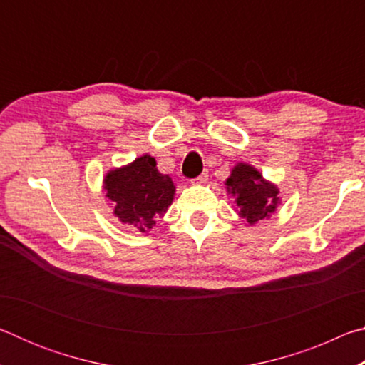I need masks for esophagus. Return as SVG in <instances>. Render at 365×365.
Segmentation results:
<instances>
[{
  "label": "esophagus",
  "mask_w": 365,
  "mask_h": 365,
  "mask_svg": "<svg viewBox=\"0 0 365 365\" xmlns=\"http://www.w3.org/2000/svg\"><path fill=\"white\" fill-rule=\"evenodd\" d=\"M207 182V174H201L200 177H196L191 180V183L193 185H205Z\"/></svg>",
  "instance_id": "1"
}]
</instances>
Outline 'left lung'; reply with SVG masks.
<instances>
[{"label": "left lung", "mask_w": 365, "mask_h": 365, "mask_svg": "<svg viewBox=\"0 0 365 365\" xmlns=\"http://www.w3.org/2000/svg\"><path fill=\"white\" fill-rule=\"evenodd\" d=\"M225 183L227 196L233 197L235 211L246 225H255L259 220L270 219L282 202L279 187L264 178L255 165L237 163Z\"/></svg>", "instance_id": "obj_1"}]
</instances>
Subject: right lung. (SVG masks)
I'll return each instance as SVG.
<instances>
[{
  "mask_svg": "<svg viewBox=\"0 0 365 365\" xmlns=\"http://www.w3.org/2000/svg\"><path fill=\"white\" fill-rule=\"evenodd\" d=\"M103 190L113 201L115 217L141 233H148L156 225L158 217L168 212L175 196L172 177L160 174L156 159L150 154L108 170Z\"/></svg>",
  "mask_w": 365,
  "mask_h": 365,
  "instance_id": "add662e5",
  "label": "right lung"
}]
</instances>
